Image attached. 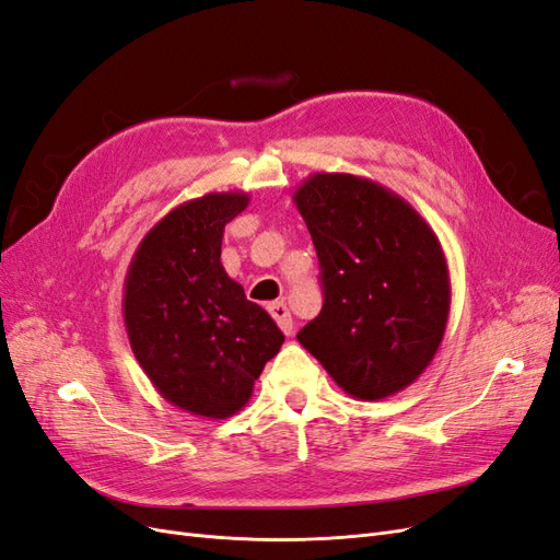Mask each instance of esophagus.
Masks as SVG:
<instances>
[{"mask_svg": "<svg viewBox=\"0 0 560 560\" xmlns=\"http://www.w3.org/2000/svg\"><path fill=\"white\" fill-rule=\"evenodd\" d=\"M268 313L270 315H273V319L278 322V327L287 334V336H290L292 334V329H294V322H292V313H290V308H287L284 306V303L282 301H276V303H270V306H268Z\"/></svg>", "mask_w": 560, "mask_h": 560, "instance_id": "34e87169", "label": "esophagus"}]
</instances>
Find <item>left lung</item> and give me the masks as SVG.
<instances>
[{"instance_id":"1","label":"left lung","mask_w":560,"mask_h":560,"mask_svg":"<svg viewBox=\"0 0 560 560\" xmlns=\"http://www.w3.org/2000/svg\"><path fill=\"white\" fill-rule=\"evenodd\" d=\"M294 202L325 292L299 343L354 399L399 393L428 369L446 331L442 243L409 202L366 177L315 173Z\"/></svg>"}]
</instances>
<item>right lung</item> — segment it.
<instances>
[{"instance_id":"1","label":"right lung","mask_w":560,"mask_h":560,"mask_svg":"<svg viewBox=\"0 0 560 560\" xmlns=\"http://www.w3.org/2000/svg\"><path fill=\"white\" fill-rule=\"evenodd\" d=\"M247 202L243 191L182 202L144 235L124 282L135 360L163 399L212 420L243 409L284 341L222 266L224 226Z\"/></svg>"}]
</instances>
